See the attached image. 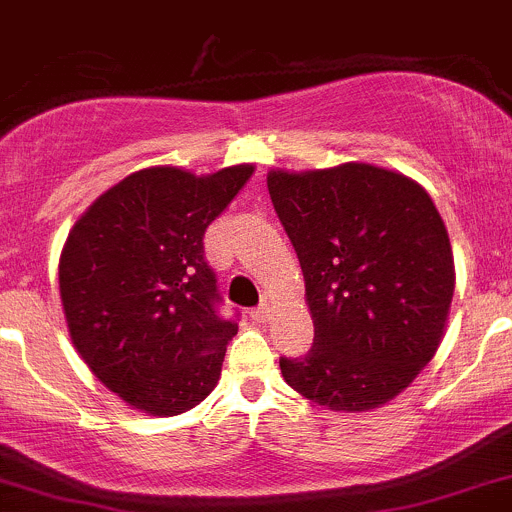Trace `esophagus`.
<instances>
[{
  "label": "esophagus",
  "mask_w": 512,
  "mask_h": 512,
  "mask_svg": "<svg viewBox=\"0 0 512 512\" xmlns=\"http://www.w3.org/2000/svg\"><path fill=\"white\" fill-rule=\"evenodd\" d=\"M272 309H275V297H272V294H265L260 302V307L252 312V319H255V322H267L272 314Z\"/></svg>",
  "instance_id": "34e87169"
}]
</instances>
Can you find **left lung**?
Segmentation results:
<instances>
[{"label": "left lung", "mask_w": 512, "mask_h": 512, "mask_svg": "<svg viewBox=\"0 0 512 512\" xmlns=\"http://www.w3.org/2000/svg\"><path fill=\"white\" fill-rule=\"evenodd\" d=\"M297 250L314 344L280 359L297 394L337 414L381 409L433 359L446 334L456 267L431 195L371 163L267 173Z\"/></svg>", "instance_id": "1"}]
</instances>
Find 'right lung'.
Instances as JSON below:
<instances>
[{
    "label": "right lung",
    "instance_id": "add662e5",
    "mask_svg": "<svg viewBox=\"0 0 512 512\" xmlns=\"http://www.w3.org/2000/svg\"><path fill=\"white\" fill-rule=\"evenodd\" d=\"M252 173L250 163L208 175L136 170L98 195L66 237L59 292L71 344L143 414H185L218 386L237 324L215 312L203 237Z\"/></svg>",
    "mask_w": 512,
    "mask_h": 512
}]
</instances>
